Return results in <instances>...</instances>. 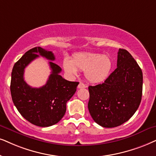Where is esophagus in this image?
<instances>
[{
  "mask_svg": "<svg viewBox=\"0 0 156 156\" xmlns=\"http://www.w3.org/2000/svg\"><path fill=\"white\" fill-rule=\"evenodd\" d=\"M78 88H86V85H85L84 83H80L78 84Z\"/></svg>",
  "mask_w": 156,
  "mask_h": 156,
  "instance_id": "esophagus-1",
  "label": "esophagus"
}]
</instances>
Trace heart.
Wrapping results in <instances>:
<instances>
[{
	"instance_id": "heart-1",
	"label": "heart",
	"mask_w": 156,
	"mask_h": 156,
	"mask_svg": "<svg viewBox=\"0 0 156 156\" xmlns=\"http://www.w3.org/2000/svg\"><path fill=\"white\" fill-rule=\"evenodd\" d=\"M62 66L69 76H76L78 70H83L88 81L96 83L108 78L112 68V61L108 55L83 52L76 54L73 60L66 58Z\"/></svg>"
}]
</instances>
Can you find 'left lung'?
<instances>
[{
	"instance_id": "obj_1",
	"label": "left lung",
	"mask_w": 156,
	"mask_h": 156,
	"mask_svg": "<svg viewBox=\"0 0 156 156\" xmlns=\"http://www.w3.org/2000/svg\"><path fill=\"white\" fill-rule=\"evenodd\" d=\"M117 66L103 83L88 87L90 114L104 127H117L129 120L142 99L143 72L130 53L119 49Z\"/></svg>"
}]
</instances>
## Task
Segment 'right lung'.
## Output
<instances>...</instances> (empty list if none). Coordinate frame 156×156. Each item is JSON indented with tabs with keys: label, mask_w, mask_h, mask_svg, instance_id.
<instances>
[{
	"label": "right lung",
	"mask_w": 156,
	"mask_h": 156,
	"mask_svg": "<svg viewBox=\"0 0 156 156\" xmlns=\"http://www.w3.org/2000/svg\"><path fill=\"white\" fill-rule=\"evenodd\" d=\"M39 55L55 60L52 51L37 47L27 51L17 61L11 73V94L13 104L21 116L33 125L50 127L63 117L66 104L76 91L79 83L68 81L60 76L62 69L49 62L52 73L47 83L40 88H32L23 79L26 66Z\"/></svg>",
	"instance_id": "add662e5"
}]
</instances>
